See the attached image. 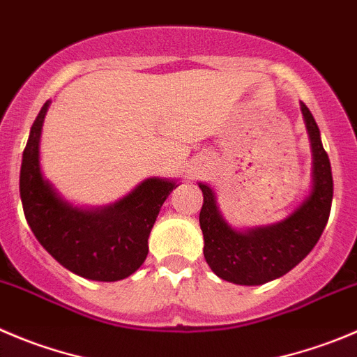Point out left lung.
<instances>
[{"label": "left lung", "instance_id": "1", "mask_svg": "<svg viewBox=\"0 0 357 357\" xmlns=\"http://www.w3.org/2000/svg\"><path fill=\"white\" fill-rule=\"evenodd\" d=\"M301 114L314 155L312 191L282 222L236 231L220 215L212 189L199 184L203 192L199 212L205 240L203 254L213 273L222 280L240 286H261L282 277L308 256L324 231L333 199L331 165L322 147L317 122L305 103H301Z\"/></svg>", "mask_w": 357, "mask_h": 357}]
</instances>
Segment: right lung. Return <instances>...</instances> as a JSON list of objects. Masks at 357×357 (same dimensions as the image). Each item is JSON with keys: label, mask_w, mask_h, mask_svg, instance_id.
<instances>
[{"label": "right lung", "mask_w": 357, "mask_h": 357, "mask_svg": "<svg viewBox=\"0 0 357 357\" xmlns=\"http://www.w3.org/2000/svg\"><path fill=\"white\" fill-rule=\"evenodd\" d=\"M49 105L36 115L22 154L19 188L26 220L66 270L100 282L130 277L147 257L151 229L176 182L147 178L105 208L84 210L64 202L40 168V135Z\"/></svg>", "instance_id": "obj_1"}]
</instances>
